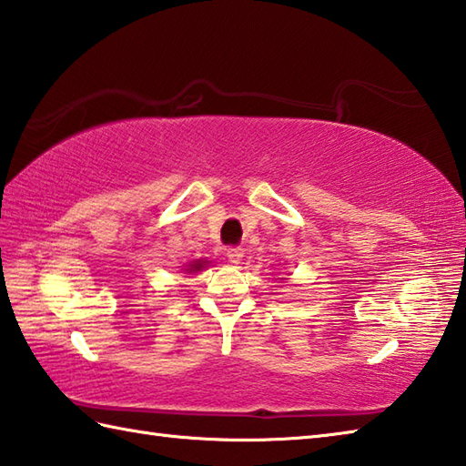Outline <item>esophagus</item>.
<instances>
[{"label":"esophagus","instance_id":"34e87169","mask_svg":"<svg viewBox=\"0 0 466 466\" xmlns=\"http://www.w3.org/2000/svg\"><path fill=\"white\" fill-rule=\"evenodd\" d=\"M226 256L232 264H240V260L244 258V248H240V246H234V248H228Z\"/></svg>","mask_w":466,"mask_h":466}]
</instances>
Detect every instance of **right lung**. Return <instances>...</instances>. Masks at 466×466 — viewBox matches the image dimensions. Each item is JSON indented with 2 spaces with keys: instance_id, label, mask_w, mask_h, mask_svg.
I'll use <instances>...</instances> for the list:
<instances>
[{
  "instance_id": "obj_1",
  "label": "right lung",
  "mask_w": 466,
  "mask_h": 466,
  "mask_svg": "<svg viewBox=\"0 0 466 466\" xmlns=\"http://www.w3.org/2000/svg\"><path fill=\"white\" fill-rule=\"evenodd\" d=\"M208 264H210V262H208V260H194L190 266H187V268H186V272L187 274H192V272H198V270H202V268H206V266Z\"/></svg>"
}]
</instances>
